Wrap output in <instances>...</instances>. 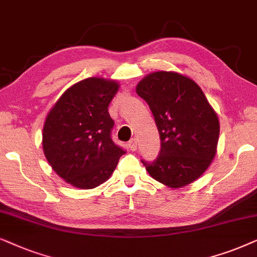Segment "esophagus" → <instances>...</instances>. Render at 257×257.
<instances>
[{
	"mask_svg": "<svg viewBox=\"0 0 257 257\" xmlns=\"http://www.w3.org/2000/svg\"><path fill=\"white\" fill-rule=\"evenodd\" d=\"M128 147H129V149L133 150V152L138 149V140L132 139L131 141H129V143H128Z\"/></svg>",
	"mask_w": 257,
	"mask_h": 257,
	"instance_id": "1",
	"label": "esophagus"
}]
</instances>
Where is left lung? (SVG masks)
<instances>
[{
  "label": "left lung",
  "mask_w": 257,
  "mask_h": 257,
  "mask_svg": "<svg viewBox=\"0 0 257 257\" xmlns=\"http://www.w3.org/2000/svg\"><path fill=\"white\" fill-rule=\"evenodd\" d=\"M155 118L161 150L142 163L154 180L181 188L197 180L216 155L220 122L206 95L191 78L174 71L149 74L136 85Z\"/></svg>",
  "instance_id": "left-lung-1"
}]
</instances>
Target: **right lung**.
<instances>
[{
    "instance_id": "obj_1",
    "label": "right lung",
    "mask_w": 257,
    "mask_h": 257,
    "mask_svg": "<svg viewBox=\"0 0 257 257\" xmlns=\"http://www.w3.org/2000/svg\"><path fill=\"white\" fill-rule=\"evenodd\" d=\"M118 83L102 77L82 80L64 91L47 115L42 147L57 175L80 189L105 182L125 152L112 142L108 105Z\"/></svg>"
}]
</instances>
